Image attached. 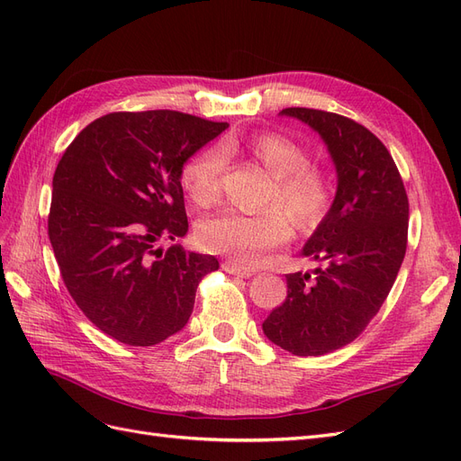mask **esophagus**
I'll return each instance as SVG.
<instances>
[{
	"label": "esophagus",
	"instance_id": "esophagus-1",
	"mask_svg": "<svg viewBox=\"0 0 461 461\" xmlns=\"http://www.w3.org/2000/svg\"><path fill=\"white\" fill-rule=\"evenodd\" d=\"M222 271L229 273V275H239V276H252L254 271L248 269V267H242V265H236L232 261H225L222 263Z\"/></svg>",
	"mask_w": 461,
	"mask_h": 461
}]
</instances>
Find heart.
I'll return each instance as SVG.
<instances>
[{"label": "heart", "instance_id": "obj_1", "mask_svg": "<svg viewBox=\"0 0 461 461\" xmlns=\"http://www.w3.org/2000/svg\"><path fill=\"white\" fill-rule=\"evenodd\" d=\"M232 148H209L185 163L180 180L192 203L209 207L217 202L225 151ZM246 151L273 176L265 194L269 207L252 215L222 212L207 217L198 227V240L207 252L252 265L263 252L290 240L288 216L300 230H315L330 213L337 186L327 169L312 165L308 148L281 132L254 134L246 142Z\"/></svg>", "mask_w": 461, "mask_h": 461}]
</instances>
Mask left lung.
<instances>
[{
	"mask_svg": "<svg viewBox=\"0 0 461 461\" xmlns=\"http://www.w3.org/2000/svg\"><path fill=\"white\" fill-rule=\"evenodd\" d=\"M281 115L323 138L339 186L329 217L302 249L319 267L286 275V300L263 332L294 356H323L356 340L381 310L406 256L410 203L393 156L364 124L308 107Z\"/></svg>",
	"mask_w": 461,
	"mask_h": 461,
	"instance_id": "8db88e82",
	"label": "left lung"
}]
</instances>
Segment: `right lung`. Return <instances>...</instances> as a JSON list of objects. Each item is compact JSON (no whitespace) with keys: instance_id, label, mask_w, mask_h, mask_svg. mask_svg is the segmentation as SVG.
Segmentation results:
<instances>
[{"instance_id":"add662e5","label":"right lung","mask_w":461,"mask_h":461,"mask_svg":"<svg viewBox=\"0 0 461 461\" xmlns=\"http://www.w3.org/2000/svg\"><path fill=\"white\" fill-rule=\"evenodd\" d=\"M229 127L180 111H117L68 144L53 175L48 234L63 283L92 323L129 346L183 329L213 256L161 240L188 232L183 167Z\"/></svg>"}]
</instances>
